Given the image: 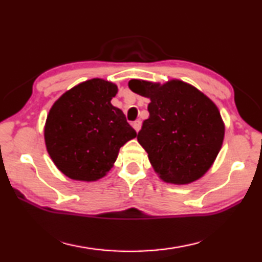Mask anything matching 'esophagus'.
<instances>
[{"instance_id":"1","label":"esophagus","mask_w":262,"mask_h":262,"mask_svg":"<svg viewBox=\"0 0 262 262\" xmlns=\"http://www.w3.org/2000/svg\"><path fill=\"white\" fill-rule=\"evenodd\" d=\"M141 126H142L141 120H136L134 123H133V127H134V129H135L136 132H140Z\"/></svg>"}]
</instances>
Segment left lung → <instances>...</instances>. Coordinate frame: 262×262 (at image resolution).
<instances>
[{"mask_svg": "<svg viewBox=\"0 0 262 262\" xmlns=\"http://www.w3.org/2000/svg\"><path fill=\"white\" fill-rule=\"evenodd\" d=\"M128 86L150 99V115L137 141L159 178L187 185L205 176L224 140V122L214 101L180 79L164 84L130 79Z\"/></svg>", "mask_w": 262, "mask_h": 262, "instance_id": "left-lung-1", "label": "left lung"}]
</instances>
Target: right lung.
Listing matches in <instances>:
<instances>
[{"mask_svg":"<svg viewBox=\"0 0 262 262\" xmlns=\"http://www.w3.org/2000/svg\"><path fill=\"white\" fill-rule=\"evenodd\" d=\"M114 83L88 79L66 91L47 115L43 136L47 152L68 178L97 181L113 167L119 150L136 137L122 111L111 104Z\"/></svg>","mask_w":262,"mask_h":262,"instance_id":"add662e5","label":"right lung"}]
</instances>
